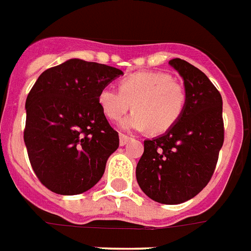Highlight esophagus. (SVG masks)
Returning <instances> with one entry per match:
<instances>
[{"mask_svg": "<svg viewBox=\"0 0 251 251\" xmlns=\"http://www.w3.org/2000/svg\"><path fill=\"white\" fill-rule=\"evenodd\" d=\"M130 140V137L127 136V134H121L119 137V143H121V146H124V145H127L128 141Z\"/></svg>", "mask_w": 251, "mask_h": 251, "instance_id": "obj_1", "label": "esophagus"}]
</instances>
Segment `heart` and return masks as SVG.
<instances>
[{
  "instance_id": "b5f03b06",
  "label": "heart",
  "mask_w": 251,
  "mask_h": 251,
  "mask_svg": "<svg viewBox=\"0 0 251 251\" xmlns=\"http://www.w3.org/2000/svg\"><path fill=\"white\" fill-rule=\"evenodd\" d=\"M98 104L109 121H121L133 106L134 111L122 122L128 130L151 129L164 133L183 115L187 91L179 81L161 71H141L123 77L119 90L104 86L98 95Z\"/></svg>"
}]
</instances>
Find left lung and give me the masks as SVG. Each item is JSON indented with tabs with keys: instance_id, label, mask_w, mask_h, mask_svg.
Listing matches in <instances>:
<instances>
[{
	"instance_id": "8db88e82",
	"label": "left lung",
	"mask_w": 251,
	"mask_h": 251,
	"mask_svg": "<svg viewBox=\"0 0 251 251\" xmlns=\"http://www.w3.org/2000/svg\"><path fill=\"white\" fill-rule=\"evenodd\" d=\"M187 91L183 115L165 134L145 141L136 177L147 197L179 204L209 183L224 145L221 94L202 71L180 58L169 61Z\"/></svg>"
}]
</instances>
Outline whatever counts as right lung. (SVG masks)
<instances>
[{
    "instance_id": "right-lung-1",
    "label": "right lung",
    "mask_w": 251,
    "mask_h": 251,
    "mask_svg": "<svg viewBox=\"0 0 251 251\" xmlns=\"http://www.w3.org/2000/svg\"><path fill=\"white\" fill-rule=\"evenodd\" d=\"M121 75L115 67L75 58L44 71L31 87L24 142L34 173L49 190L75 196L101 179L119 136L98 95Z\"/></svg>"
}]
</instances>
